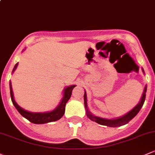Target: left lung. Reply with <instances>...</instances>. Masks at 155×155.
Here are the masks:
<instances>
[{"instance_id": "left-lung-1", "label": "left lung", "mask_w": 155, "mask_h": 155, "mask_svg": "<svg viewBox=\"0 0 155 155\" xmlns=\"http://www.w3.org/2000/svg\"><path fill=\"white\" fill-rule=\"evenodd\" d=\"M142 71L143 72V74H145L144 71L142 68ZM147 91V85L145 86L144 91L142 94V97H141L139 103L136 105L133 109H131L130 111H128V113L125 114L123 116L117 117V118H113V119H107V118H102V117H97L94 115L93 114L91 113V111L89 110L88 107H87V94H86V91H84V107H85L86 110V115L87 117L90 119L92 121L96 122L98 124L102 125H106V126L109 127H119L121 126V125H125L131 120L132 119L136 116L138 114V112L140 111V110L141 109V107H143V104H144L145 99H146V93Z\"/></svg>"}]
</instances>
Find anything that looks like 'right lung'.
Returning a JSON list of instances; mask_svg holds the SVG:
<instances>
[{
  "label": "right lung",
  "instance_id": "add662e5",
  "mask_svg": "<svg viewBox=\"0 0 155 155\" xmlns=\"http://www.w3.org/2000/svg\"><path fill=\"white\" fill-rule=\"evenodd\" d=\"M24 50H25V49H24ZM18 65V63H17V64L15 65L14 68H13L12 70V73H14V71L16 70ZM75 87H76V85H75V84H73V85H70L68 86V87H64V91H63V97L62 99H61V102H60L59 105H58L56 108L53 109V110H51V111L30 112L27 110H24V109L22 108L21 107L19 106L17 104V102H15V100L14 99V94H13L12 91V83H11V82H9L10 96L13 105L15 107V108L17 109L18 111L21 114L22 117H24V118L28 120L29 121L31 122V123H35V124H45V123H50V122H54L56 121V120H58L59 119H61L64 114L66 103L68 102V101L69 100L70 98H71V94H72V91Z\"/></svg>",
  "mask_w": 155,
  "mask_h": 155
}]
</instances>
